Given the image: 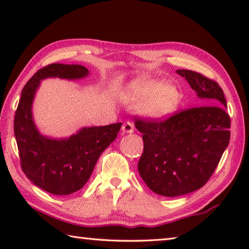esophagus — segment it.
Instances as JSON below:
<instances>
[{
    "instance_id": "obj_1",
    "label": "esophagus",
    "mask_w": 249,
    "mask_h": 249,
    "mask_svg": "<svg viewBox=\"0 0 249 249\" xmlns=\"http://www.w3.org/2000/svg\"><path fill=\"white\" fill-rule=\"evenodd\" d=\"M122 130H123L124 134H132L134 132V124L132 122H126L122 126Z\"/></svg>"
}]
</instances>
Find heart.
<instances>
[{"mask_svg":"<svg viewBox=\"0 0 249 249\" xmlns=\"http://www.w3.org/2000/svg\"><path fill=\"white\" fill-rule=\"evenodd\" d=\"M181 99V92L174 84L149 78L132 80L121 93L122 102L138 107L142 116L155 121H163L174 115Z\"/></svg>","mask_w":249,"mask_h":249,"instance_id":"heart-1","label":"heart"}]
</instances>
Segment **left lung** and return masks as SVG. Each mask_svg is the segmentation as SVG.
<instances>
[{
  "label": "left lung",
  "mask_w": 249,
  "mask_h": 249,
  "mask_svg": "<svg viewBox=\"0 0 249 249\" xmlns=\"http://www.w3.org/2000/svg\"><path fill=\"white\" fill-rule=\"evenodd\" d=\"M204 104L161 122L135 120L144 151L138 172L151 191L175 197L208 182L229 146L231 119L218 84L191 70H177Z\"/></svg>",
  "instance_id": "1"
}]
</instances>
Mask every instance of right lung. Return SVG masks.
<instances>
[{"label":"right lung","instance_id":"add662e5","mask_svg":"<svg viewBox=\"0 0 249 249\" xmlns=\"http://www.w3.org/2000/svg\"><path fill=\"white\" fill-rule=\"evenodd\" d=\"M89 75L81 65L52 64L28 80L20 94L14 119V134L24 174L37 187L54 196L80 190L93 172L101 154L119 134L122 123L82 127L66 138L41 134L34 122L33 102L41 80H79Z\"/></svg>","mask_w":249,"mask_h":249}]
</instances>
